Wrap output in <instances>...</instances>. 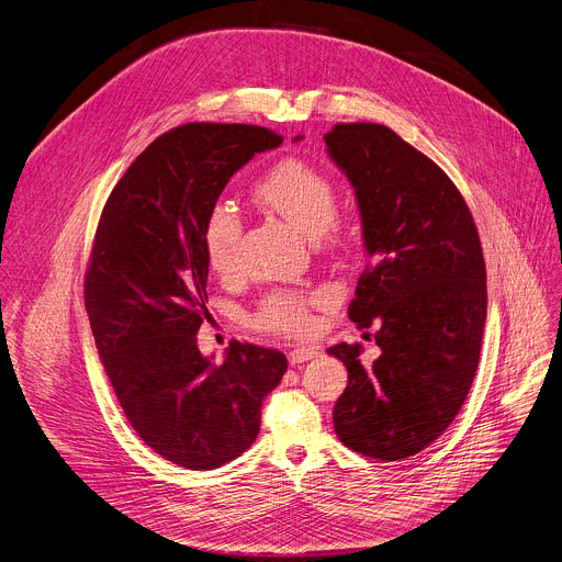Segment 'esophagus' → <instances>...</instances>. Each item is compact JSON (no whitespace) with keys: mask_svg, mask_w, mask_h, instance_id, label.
Returning <instances> with one entry per match:
<instances>
[{"mask_svg":"<svg viewBox=\"0 0 562 562\" xmlns=\"http://www.w3.org/2000/svg\"><path fill=\"white\" fill-rule=\"evenodd\" d=\"M318 356V349L314 345H300V347H293L289 351V363L291 366H300L304 361H312Z\"/></svg>","mask_w":562,"mask_h":562,"instance_id":"esophagus-1","label":"esophagus"}]
</instances>
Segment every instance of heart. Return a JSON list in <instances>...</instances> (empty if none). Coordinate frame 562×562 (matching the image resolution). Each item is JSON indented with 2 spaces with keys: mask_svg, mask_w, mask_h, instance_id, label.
I'll list each match as a JSON object with an SVG mask.
<instances>
[{
  "mask_svg": "<svg viewBox=\"0 0 562 562\" xmlns=\"http://www.w3.org/2000/svg\"><path fill=\"white\" fill-rule=\"evenodd\" d=\"M265 206L284 217L307 237H327L338 211V194L334 181L318 168L300 159L280 161L255 188ZM241 222L228 203H215L201 224V246L209 267L226 276L235 269ZM329 302V293H295L276 291L262 300L255 314L267 331L302 334L312 327V307Z\"/></svg>",
  "mask_w": 562,
  "mask_h": 562,
  "instance_id": "heart-1",
  "label": "heart"
}]
</instances>
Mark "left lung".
Instances as JSON below:
<instances>
[{
    "mask_svg": "<svg viewBox=\"0 0 562 562\" xmlns=\"http://www.w3.org/2000/svg\"><path fill=\"white\" fill-rule=\"evenodd\" d=\"M323 138L353 188L370 258L347 314L376 325L381 347L372 366L359 342L327 349L349 376L334 428L353 452L396 462L430 446L473 385L488 302L482 244L454 183L390 127L338 123Z\"/></svg>",
    "mask_w": 562,
    "mask_h": 562,
    "instance_id": "obj_1",
    "label": "left lung"
}]
</instances>
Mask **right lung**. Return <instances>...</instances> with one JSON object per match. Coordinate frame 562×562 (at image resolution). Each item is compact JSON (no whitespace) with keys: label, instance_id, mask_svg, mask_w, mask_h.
Instances as JSON below:
<instances>
[{"label":"right lung","instance_id":"1","mask_svg":"<svg viewBox=\"0 0 562 562\" xmlns=\"http://www.w3.org/2000/svg\"><path fill=\"white\" fill-rule=\"evenodd\" d=\"M282 136L258 125L188 123L127 168L100 215L85 304L100 363L138 437L168 462L211 471L260 432V407L286 356L231 342L203 356L209 260L201 224L231 177Z\"/></svg>","mask_w":562,"mask_h":562}]
</instances>
